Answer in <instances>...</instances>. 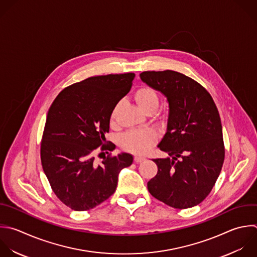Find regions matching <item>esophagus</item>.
<instances>
[{
    "label": "esophagus",
    "mask_w": 257,
    "mask_h": 257,
    "mask_svg": "<svg viewBox=\"0 0 257 257\" xmlns=\"http://www.w3.org/2000/svg\"><path fill=\"white\" fill-rule=\"evenodd\" d=\"M143 161H145V158H144V157H135V162H136L137 164L142 163Z\"/></svg>",
    "instance_id": "esophagus-1"
}]
</instances>
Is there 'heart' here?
<instances>
[{"instance_id": "1", "label": "heart", "mask_w": 257, "mask_h": 257, "mask_svg": "<svg viewBox=\"0 0 257 257\" xmlns=\"http://www.w3.org/2000/svg\"><path fill=\"white\" fill-rule=\"evenodd\" d=\"M134 97L140 107L146 113H153L159 105V96L150 86H141L135 93ZM119 104H115L110 113V121L114 122L118 111ZM156 136L149 131H130L125 133L120 140L121 147L134 154H146L155 144Z\"/></svg>"}]
</instances>
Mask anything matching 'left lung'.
<instances>
[{"mask_svg":"<svg viewBox=\"0 0 257 257\" xmlns=\"http://www.w3.org/2000/svg\"><path fill=\"white\" fill-rule=\"evenodd\" d=\"M140 76L169 102L167 133L158 147L170 157L153 160L158 173L148 190L173 208L194 207L210 194L224 163L217 106L200 83L180 72L144 71Z\"/></svg>","mask_w":257,"mask_h":257,"instance_id":"1","label":"left lung"}]
</instances>
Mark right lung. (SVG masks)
I'll return each mask as SVG.
<instances>
[{
    "instance_id": "add662e5",
    "label": "right lung",
    "mask_w": 257,
    "mask_h": 257,
    "mask_svg": "<svg viewBox=\"0 0 257 257\" xmlns=\"http://www.w3.org/2000/svg\"><path fill=\"white\" fill-rule=\"evenodd\" d=\"M135 73L92 76L65 87L52 102L41 141V163L52 191L75 211L92 209L108 199L121 169L132 155L104 157L95 163L94 152H111L105 140L110 113L131 90Z\"/></svg>"
}]
</instances>
